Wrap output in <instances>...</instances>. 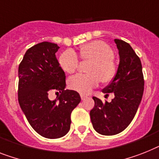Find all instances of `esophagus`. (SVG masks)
Returning <instances> with one entry per match:
<instances>
[{
  "mask_svg": "<svg viewBox=\"0 0 159 159\" xmlns=\"http://www.w3.org/2000/svg\"><path fill=\"white\" fill-rule=\"evenodd\" d=\"M80 98H81V99L84 101V100H85V98H87V97H86V96H84V95H80Z\"/></svg>",
  "mask_w": 159,
  "mask_h": 159,
  "instance_id": "esophagus-1",
  "label": "esophagus"
}]
</instances>
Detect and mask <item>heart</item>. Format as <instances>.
I'll list each match as a JSON object with an SVG mask.
<instances>
[{
	"label": "heart",
	"mask_w": 159,
	"mask_h": 159,
	"mask_svg": "<svg viewBox=\"0 0 159 159\" xmlns=\"http://www.w3.org/2000/svg\"><path fill=\"white\" fill-rule=\"evenodd\" d=\"M80 55L84 61H91L88 67L89 74H79L69 80L70 89L86 95L99 82L107 84L114 80L118 72V66L114 60L115 53L110 45L103 40H93L81 45ZM59 65L68 74L78 70L80 60L73 49L64 51L59 57Z\"/></svg>",
	"instance_id": "heart-1"
}]
</instances>
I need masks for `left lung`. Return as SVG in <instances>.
Here are the masks:
<instances>
[{
	"mask_svg": "<svg viewBox=\"0 0 159 159\" xmlns=\"http://www.w3.org/2000/svg\"><path fill=\"white\" fill-rule=\"evenodd\" d=\"M119 49V65L114 80L102 93L115 94L111 102L93 97L90 118L94 129L102 135L112 136L123 132L132 121L144 92V75L141 60L128 43L115 40Z\"/></svg>",
	"mask_w": 159,
	"mask_h": 159,
	"instance_id": "8db88e82",
	"label": "left lung"
}]
</instances>
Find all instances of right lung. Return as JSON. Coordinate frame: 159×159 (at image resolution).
<instances>
[{"label": "right lung", "mask_w": 159, "mask_h": 159, "mask_svg": "<svg viewBox=\"0 0 159 159\" xmlns=\"http://www.w3.org/2000/svg\"><path fill=\"white\" fill-rule=\"evenodd\" d=\"M58 48L54 43H39L27 49L18 66L21 109L35 132L48 139L69 132L70 114L81 100L77 92L65 90V72L55 55ZM52 90L61 93L54 101L48 98Z\"/></svg>", "instance_id": "add662e5"}]
</instances>
